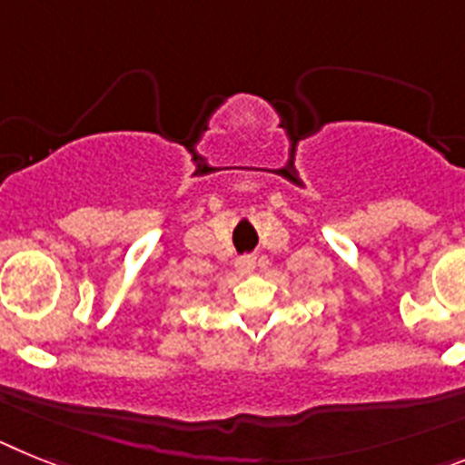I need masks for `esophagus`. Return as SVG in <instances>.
Listing matches in <instances>:
<instances>
[{
  "label": "esophagus",
  "mask_w": 465,
  "mask_h": 465,
  "mask_svg": "<svg viewBox=\"0 0 465 465\" xmlns=\"http://www.w3.org/2000/svg\"><path fill=\"white\" fill-rule=\"evenodd\" d=\"M255 266H257V257L252 255H243L236 260V272L241 273V276H248V273L255 272Z\"/></svg>",
  "instance_id": "esophagus-1"
}]
</instances>
